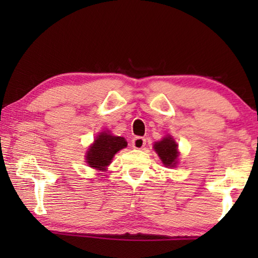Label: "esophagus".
<instances>
[{
  "instance_id": "34e87169",
  "label": "esophagus",
  "mask_w": 258,
  "mask_h": 258,
  "mask_svg": "<svg viewBox=\"0 0 258 258\" xmlns=\"http://www.w3.org/2000/svg\"><path fill=\"white\" fill-rule=\"evenodd\" d=\"M132 146L133 148H135V149H142V148H144V146H146V139L141 136L134 137L132 141Z\"/></svg>"
}]
</instances>
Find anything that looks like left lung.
Returning a JSON list of instances; mask_svg holds the SVG:
<instances>
[{
	"label": "left lung",
	"instance_id": "8db88e82",
	"mask_svg": "<svg viewBox=\"0 0 258 258\" xmlns=\"http://www.w3.org/2000/svg\"><path fill=\"white\" fill-rule=\"evenodd\" d=\"M154 149L158 156H160L162 163L165 167H176L179 153L177 149V144H176L175 140L170 135L165 136L164 139L158 141V142H155Z\"/></svg>",
	"mask_w": 258,
	"mask_h": 258
}]
</instances>
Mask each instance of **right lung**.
<instances>
[{
	"label": "right lung",
	"mask_w": 258,
	"mask_h": 258,
	"mask_svg": "<svg viewBox=\"0 0 258 258\" xmlns=\"http://www.w3.org/2000/svg\"><path fill=\"white\" fill-rule=\"evenodd\" d=\"M128 146L124 137L112 136L110 133L102 132L95 139L94 143L86 153V162L89 167L104 171L111 163L116 153Z\"/></svg>",
	"instance_id": "right-lung-1"
}]
</instances>
